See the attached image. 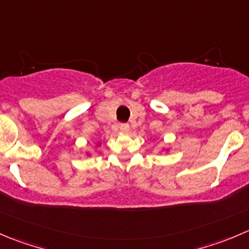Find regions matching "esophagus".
I'll use <instances>...</instances> for the list:
<instances>
[{
	"label": "esophagus",
	"instance_id": "34e87169",
	"mask_svg": "<svg viewBox=\"0 0 249 249\" xmlns=\"http://www.w3.org/2000/svg\"><path fill=\"white\" fill-rule=\"evenodd\" d=\"M119 129H120V131L127 132V131H129L130 126H129V124H125V123H123V124L119 125Z\"/></svg>",
	"mask_w": 249,
	"mask_h": 249
}]
</instances>
